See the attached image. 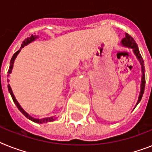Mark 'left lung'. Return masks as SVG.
Instances as JSON below:
<instances>
[{
	"label": "left lung",
	"instance_id": "8db88e82",
	"mask_svg": "<svg viewBox=\"0 0 152 152\" xmlns=\"http://www.w3.org/2000/svg\"><path fill=\"white\" fill-rule=\"evenodd\" d=\"M126 36L124 39H122L121 43L124 46L129 47V48H133V51L134 52L135 56H137V58H138L140 62H141V69H142V79H141V93H140V95H139L138 100H137V103L136 104V106L137 105L139 102L141 101V98H142V96H143L144 91H145V66H144V61L142 59V57H141L140 52H139L138 48H137V45L135 42L134 39L129 35L126 33Z\"/></svg>",
	"mask_w": 152,
	"mask_h": 152
}]
</instances>
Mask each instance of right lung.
I'll return each mask as SVG.
<instances>
[{"label": "right lung", "mask_w": 152, "mask_h": 152, "mask_svg": "<svg viewBox=\"0 0 152 152\" xmlns=\"http://www.w3.org/2000/svg\"><path fill=\"white\" fill-rule=\"evenodd\" d=\"M37 37L38 36H35V35H31V36H30L29 38H27V39H25V40L23 42V43H22V45H21V48H20V49H19L18 51H17V52H15V54H14V56H12V58H11V62H10V67H9L8 72H7V73H8V76H9V74L11 72V70H12V68H13L14 61H15V58H16V56H17L18 54L19 53V52L21 51V48H24V47H25V45H28V43L31 42L32 41L35 40V39H36ZM7 82H9V80H7ZM7 88H8L9 93L11 94V97H12V99H13V101L15 102V104H16V106H17V107L18 108L19 110H20V111H21V113H22L23 114H24V115L27 117V118H28L29 120H31V121H32L35 122V123H39V124L46 123V122H49V121H54L55 119L53 117H47V118H44V119H36V118H34V117H31V116H29L28 114V113H27L26 112H25V110L22 109V108H21V107L20 106V104H18V102L16 100V99H15V96H14V94H13V92H12V90H11V88L9 84H7Z\"/></svg>", "instance_id": "add662e5"}]
</instances>
